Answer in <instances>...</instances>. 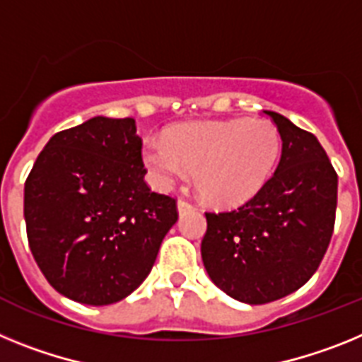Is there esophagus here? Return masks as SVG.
<instances>
[{"label": "esophagus", "mask_w": 362, "mask_h": 362, "mask_svg": "<svg viewBox=\"0 0 362 362\" xmlns=\"http://www.w3.org/2000/svg\"><path fill=\"white\" fill-rule=\"evenodd\" d=\"M177 207H178V215H185V213L194 211V206H191V204L185 202V200H178Z\"/></svg>", "instance_id": "34e87169"}]
</instances>
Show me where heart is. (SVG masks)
Masks as SVG:
<instances>
[{
	"mask_svg": "<svg viewBox=\"0 0 362 362\" xmlns=\"http://www.w3.org/2000/svg\"><path fill=\"white\" fill-rule=\"evenodd\" d=\"M281 134L264 118L191 122L165 138H147L142 158L158 189L194 171L200 194L215 206L253 199L272 177L281 156Z\"/></svg>",
	"mask_w": 362,
	"mask_h": 362,
	"instance_id": "obj_1",
	"label": "heart"
}]
</instances>
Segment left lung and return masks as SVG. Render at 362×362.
<instances>
[{
	"label": "left lung",
	"mask_w": 362,
	"mask_h": 362,
	"mask_svg": "<svg viewBox=\"0 0 362 362\" xmlns=\"http://www.w3.org/2000/svg\"><path fill=\"white\" fill-rule=\"evenodd\" d=\"M282 140L279 165L262 189L228 213H206L202 262L229 297L266 304L312 279L328 250L337 207V173L315 136L264 111Z\"/></svg>",
	"instance_id": "8db88e82"
}]
</instances>
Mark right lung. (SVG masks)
Listing matches in <instances>:
<instances>
[{
  "instance_id": "right-lung-1",
  "label": "right lung",
  "mask_w": 362,
  "mask_h": 362,
  "mask_svg": "<svg viewBox=\"0 0 362 362\" xmlns=\"http://www.w3.org/2000/svg\"><path fill=\"white\" fill-rule=\"evenodd\" d=\"M133 118L94 116L50 138L25 182L34 260L71 300L107 306L149 275L178 220L177 202L144 180Z\"/></svg>"
}]
</instances>
